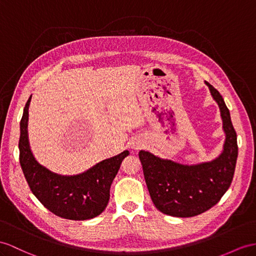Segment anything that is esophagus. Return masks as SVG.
Returning <instances> with one entry per match:
<instances>
[{
  "instance_id": "esophagus-1",
  "label": "esophagus",
  "mask_w": 256,
  "mask_h": 256,
  "mask_svg": "<svg viewBox=\"0 0 256 256\" xmlns=\"http://www.w3.org/2000/svg\"><path fill=\"white\" fill-rule=\"evenodd\" d=\"M136 149H138V148H136Z\"/></svg>"
}]
</instances>
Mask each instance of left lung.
Segmentation results:
<instances>
[{
	"instance_id": "1",
	"label": "left lung",
	"mask_w": 256,
	"mask_h": 256,
	"mask_svg": "<svg viewBox=\"0 0 256 256\" xmlns=\"http://www.w3.org/2000/svg\"><path fill=\"white\" fill-rule=\"evenodd\" d=\"M220 109L226 133L224 152L212 162L182 166L140 150L138 156L154 204L176 218H192L214 206L230 186L238 156L237 133L218 90L206 82Z\"/></svg>"
}]
</instances>
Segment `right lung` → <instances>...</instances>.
Returning a JSON list of instances; mask_svg holds the SVG:
<instances>
[{
  "instance_id": "right-lung-1",
  "label": "right lung",
  "mask_w": 256,
  "mask_h": 256,
  "mask_svg": "<svg viewBox=\"0 0 256 256\" xmlns=\"http://www.w3.org/2000/svg\"><path fill=\"white\" fill-rule=\"evenodd\" d=\"M26 104L20 120L19 162L28 185L38 200L52 213L72 220H84L100 215L106 208L110 186L120 168L128 150L104 160L83 174L62 176L38 164L28 142V108Z\"/></svg>"
}]
</instances>
